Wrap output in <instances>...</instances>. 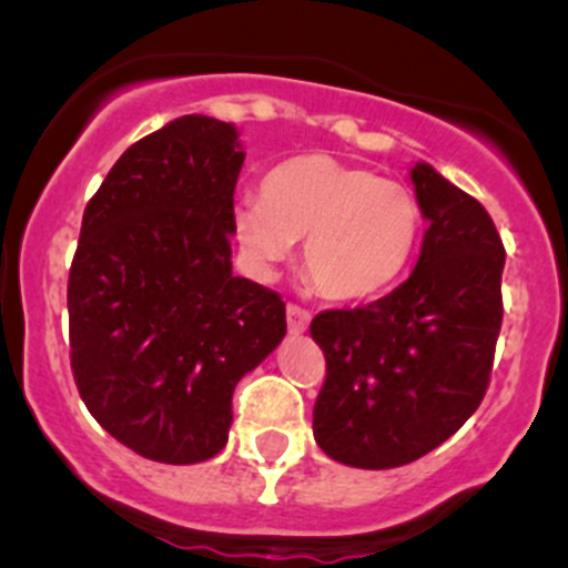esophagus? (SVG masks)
<instances>
[{
  "label": "esophagus",
  "instance_id": "esophagus-1",
  "mask_svg": "<svg viewBox=\"0 0 568 568\" xmlns=\"http://www.w3.org/2000/svg\"><path fill=\"white\" fill-rule=\"evenodd\" d=\"M312 323V314L306 308H301L297 303H286V325H290L292 333H303Z\"/></svg>",
  "mask_w": 568,
  "mask_h": 568
}]
</instances>
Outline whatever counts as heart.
<instances>
[{"instance_id": "b5f03b06", "label": "heart", "mask_w": 568, "mask_h": 568, "mask_svg": "<svg viewBox=\"0 0 568 568\" xmlns=\"http://www.w3.org/2000/svg\"><path fill=\"white\" fill-rule=\"evenodd\" d=\"M418 232L420 207L407 185L325 153L278 163L262 180V196L232 207V235L251 271L271 273L303 237V267L331 301L388 290Z\"/></svg>"}]
</instances>
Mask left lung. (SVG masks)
I'll return each instance as SVG.
<instances>
[{"label": "left lung", "instance_id": "1", "mask_svg": "<svg viewBox=\"0 0 568 568\" xmlns=\"http://www.w3.org/2000/svg\"><path fill=\"white\" fill-rule=\"evenodd\" d=\"M410 180L429 224L410 278L312 320L327 364L314 440L364 470L420 459L476 413L503 320L506 251L484 204L424 161Z\"/></svg>", "mask_w": 568, "mask_h": 568}]
</instances>
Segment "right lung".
<instances>
[{
    "mask_svg": "<svg viewBox=\"0 0 568 568\" xmlns=\"http://www.w3.org/2000/svg\"><path fill=\"white\" fill-rule=\"evenodd\" d=\"M232 122L185 114L111 166L68 278L70 369L111 437L163 465L230 440L232 394L286 333L284 301L232 273Z\"/></svg>",
    "mask_w": 568,
    "mask_h": 568,
    "instance_id": "right-lung-1",
    "label": "right lung"
}]
</instances>
